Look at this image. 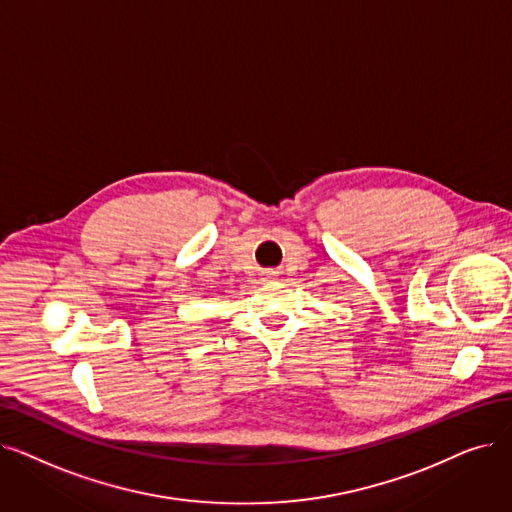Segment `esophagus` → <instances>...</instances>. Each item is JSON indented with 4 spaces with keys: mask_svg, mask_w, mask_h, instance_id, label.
Returning <instances> with one entry per match:
<instances>
[{
    "mask_svg": "<svg viewBox=\"0 0 512 512\" xmlns=\"http://www.w3.org/2000/svg\"><path fill=\"white\" fill-rule=\"evenodd\" d=\"M268 280H272V276H270V274H268Z\"/></svg>",
    "mask_w": 512,
    "mask_h": 512,
    "instance_id": "obj_1",
    "label": "esophagus"
}]
</instances>
